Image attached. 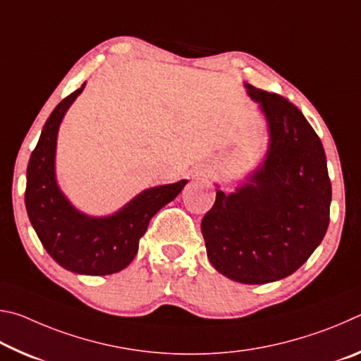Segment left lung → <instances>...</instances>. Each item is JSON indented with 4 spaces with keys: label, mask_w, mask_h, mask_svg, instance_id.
<instances>
[{
    "label": "left lung",
    "mask_w": 361,
    "mask_h": 361,
    "mask_svg": "<svg viewBox=\"0 0 361 361\" xmlns=\"http://www.w3.org/2000/svg\"><path fill=\"white\" fill-rule=\"evenodd\" d=\"M245 89L267 122L266 156L234 192L216 189L200 231L219 274L261 285L291 276L320 245L331 181L325 149L304 114L282 95Z\"/></svg>",
    "instance_id": "1"
}]
</instances>
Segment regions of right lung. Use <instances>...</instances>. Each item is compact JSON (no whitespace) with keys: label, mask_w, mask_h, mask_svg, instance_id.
<instances>
[{"label":"right lung","mask_w":361,"mask_h":361,"mask_svg":"<svg viewBox=\"0 0 361 361\" xmlns=\"http://www.w3.org/2000/svg\"><path fill=\"white\" fill-rule=\"evenodd\" d=\"M84 85L60 102L42 127L27 167L25 207L42 247L57 264L81 276H109L130 264L151 218L172 202L188 180L145 189L113 215L79 212L57 185L56 149L63 116Z\"/></svg>","instance_id":"obj_1"}]
</instances>
